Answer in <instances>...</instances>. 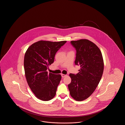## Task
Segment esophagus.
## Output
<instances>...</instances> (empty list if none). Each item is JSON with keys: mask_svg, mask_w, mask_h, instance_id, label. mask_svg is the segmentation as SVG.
I'll return each mask as SVG.
<instances>
[{"mask_svg": "<svg viewBox=\"0 0 125 125\" xmlns=\"http://www.w3.org/2000/svg\"><path fill=\"white\" fill-rule=\"evenodd\" d=\"M66 76V75H65V74H61V76H62V77L64 78Z\"/></svg>", "mask_w": 125, "mask_h": 125, "instance_id": "34e87169", "label": "esophagus"}]
</instances>
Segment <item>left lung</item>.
<instances>
[{"mask_svg": "<svg viewBox=\"0 0 125 125\" xmlns=\"http://www.w3.org/2000/svg\"><path fill=\"white\" fill-rule=\"evenodd\" d=\"M75 49V64L80 65L79 72L70 73L71 82L68 85L70 94L75 100L83 101L94 92L104 71V61L99 48L87 39L71 41Z\"/></svg>", "mask_w": 125, "mask_h": 125, "instance_id": "left-lung-1", "label": "left lung"}]
</instances>
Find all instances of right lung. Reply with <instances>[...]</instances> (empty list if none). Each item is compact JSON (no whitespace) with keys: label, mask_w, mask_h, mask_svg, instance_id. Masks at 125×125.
I'll return each mask as SVG.
<instances>
[{"label":"right lung","mask_w":125,"mask_h":125,"mask_svg":"<svg viewBox=\"0 0 125 125\" xmlns=\"http://www.w3.org/2000/svg\"><path fill=\"white\" fill-rule=\"evenodd\" d=\"M66 42L39 41L30 46L25 53L24 70L27 83L36 97L41 100H50L56 95L61 76L48 73L47 70L53 63L56 52Z\"/></svg>","instance_id":"right-lung-1"}]
</instances>
